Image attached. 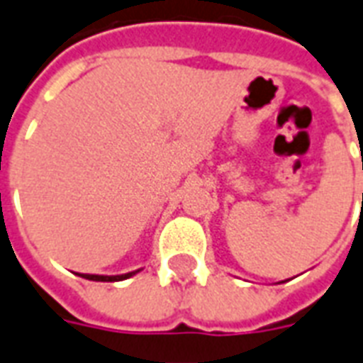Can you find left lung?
<instances>
[{"label": "left lung", "mask_w": 363, "mask_h": 363, "mask_svg": "<svg viewBox=\"0 0 363 363\" xmlns=\"http://www.w3.org/2000/svg\"><path fill=\"white\" fill-rule=\"evenodd\" d=\"M281 283H283V281H281Z\"/></svg>", "instance_id": "obj_1"}]
</instances>
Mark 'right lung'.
Listing matches in <instances>:
<instances>
[{
  "instance_id": "1",
  "label": "right lung",
  "mask_w": 363,
  "mask_h": 363,
  "mask_svg": "<svg viewBox=\"0 0 363 363\" xmlns=\"http://www.w3.org/2000/svg\"><path fill=\"white\" fill-rule=\"evenodd\" d=\"M140 272V269H135V272H128V274L122 275H97V274H80L84 279H89V281H124L128 277H132Z\"/></svg>"
}]
</instances>
